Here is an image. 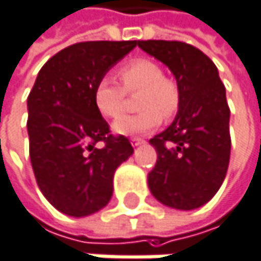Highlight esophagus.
<instances>
[{
	"instance_id": "esophagus-1",
	"label": "esophagus",
	"mask_w": 261,
	"mask_h": 261,
	"mask_svg": "<svg viewBox=\"0 0 261 261\" xmlns=\"http://www.w3.org/2000/svg\"><path fill=\"white\" fill-rule=\"evenodd\" d=\"M129 142H132V145H133V147H139V145H142L145 141H144V139H141V138H133Z\"/></svg>"
}]
</instances>
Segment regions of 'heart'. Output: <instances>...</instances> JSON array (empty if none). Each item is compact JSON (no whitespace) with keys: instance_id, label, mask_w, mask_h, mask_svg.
Here are the masks:
<instances>
[{"instance_id":"heart-1","label":"heart","mask_w":261,"mask_h":261,"mask_svg":"<svg viewBox=\"0 0 261 261\" xmlns=\"http://www.w3.org/2000/svg\"><path fill=\"white\" fill-rule=\"evenodd\" d=\"M123 88L111 77L97 79L93 90V102L97 111L110 119L117 117L123 110L125 90L128 93L141 91L138 114H126L113 123V132L120 136L145 135L156 129L164 117L177 113L180 94L177 84L164 76L162 68L151 59L139 58L119 68Z\"/></svg>"}]
</instances>
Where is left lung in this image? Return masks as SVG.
Returning <instances> with one entry per match:
<instances>
[{
	"label": "left lung",
	"instance_id": "left-lung-1",
	"mask_svg": "<svg viewBox=\"0 0 261 261\" xmlns=\"http://www.w3.org/2000/svg\"><path fill=\"white\" fill-rule=\"evenodd\" d=\"M176 77L180 103L173 123L150 144L158 162L148 174L151 194L165 206L191 211L222 187L231 154L229 107L214 62L180 41H138Z\"/></svg>",
	"mask_w": 261,
	"mask_h": 261
}]
</instances>
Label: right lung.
<instances>
[{
	"label": "right lung",
	"instance_id": "1",
	"mask_svg": "<svg viewBox=\"0 0 261 261\" xmlns=\"http://www.w3.org/2000/svg\"><path fill=\"white\" fill-rule=\"evenodd\" d=\"M138 41H88L51 56L27 97L30 161L44 197L61 213L85 217L113 196V176L133 154L123 136L110 135L93 102L99 77ZM103 142V149H96Z\"/></svg>",
	"mask_w": 261,
	"mask_h": 261
}]
</instances>
